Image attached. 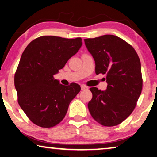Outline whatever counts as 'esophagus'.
Wrapping results in <instances>:
<instances>
[{
  "label": "esophagus",
  "instance_id": "1",
  "mask_svg": "<svg viewBox=\"0 0 157 157\" xmlns=\"http://www.w3.org/2000/svg\"><path fill=\"white\" fill-rule=\"evenodd\" d=\"M81 90H88V89H89V87L86 86H85V85H81Z\"/></svg>",
  "mask_w": 157,
  "mask_h": 157
}]
</instances>
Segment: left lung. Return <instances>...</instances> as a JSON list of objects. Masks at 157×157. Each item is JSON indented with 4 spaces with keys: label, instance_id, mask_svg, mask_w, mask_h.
Masks as SVG:
<instances>
[{
    "label": "left lung",
    "instance_id": "1",
    "mask_svg": "<svg viewBox=\"0 0 157 157\" xmlns=\"http://www.w3.org/2000/svg\"><path fill=\"white\" fill-rule=\"evenodd\" d=\"M95 61L96 74L106 75L107 89L90 88L91 117L105 126L121 124L134 111L142 90L141 62L133 47L117 36L84 39Z\"/></svg>",
    "mask_w": 157,
    "mask_h": 157
}]
</instances>
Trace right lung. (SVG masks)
<instances>
[{
  "instance_id": "obj_1",
  "label": "right lung",
  "mask_w": 157,
  "mask_h": 157,
  "mask_svg": "<svg viewBox=\"0 0 157 157\" xmlns=\"http://www.w3.org/2000/svg\"><path fill=\"white\" fill-rule=\"evenodd\" d=\"M81 40V38L40 36L23 52L15 74V87L18 104L37 126L51 128L59 124L70 102L81 91L77 83L63 86L53 76L78 52Z\"/></svg>"
}]
</instances>
